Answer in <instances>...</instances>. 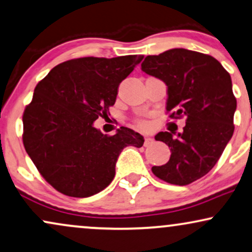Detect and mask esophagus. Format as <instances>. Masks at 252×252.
I'll return each mask as SVG.
<instances>
[{
  "label": "esophagus",
  "mask_w": 252,
  "mask_h": 252,
  "mask_svg": "<svg viewBox=\"0 0 252 252\" xmlns=\"http://www.w3.org/2000/svg\"><path fill=\"white\" fill-rule=\"evenodd\" d=\"M152 142H154V139H152L151 137H145V138H144V146H149L150 144H152Z\"/></svg>",
  "instance_id": "34e87169"
}]
</instances>
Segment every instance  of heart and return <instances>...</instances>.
Listing matches in <instances>:
<instances>
[{"instance_id": "1", "label": "heart", "mask_w": 252, "mask_h": 252, "mask_svg": "<svg viewBox=\"0 0 252 252\" xmlns=\"http://www.w3.org/2000/svg\"><path fill=\"white\" fill-rule=\"evenodd\" d=\"M137 126H138L139 128H145L146 122H144V121H139V122H137Z\"/></svg>"}]
</instances>
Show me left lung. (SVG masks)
Returning <instances> with one entry per match:
<instances>
[{"mask_svg":"<svg viewBox=\"0 0 252 252\" xmlns=\"http://www.w3.org/2000/svg\"><path fill=\"white\" fill-rule=\"evenodd\" d=\"M142 71L166 84L170 119H186L183 132L156 135V141L171 148V157L152 172L168 184L189 185L215 166L234 133L236 97L230 74L212 56L186 49L148 56Z\"/></svg>","mask_w":252,"mask_h":252,"instance_id":"obj_1","label":"left lung"}]
</instances>
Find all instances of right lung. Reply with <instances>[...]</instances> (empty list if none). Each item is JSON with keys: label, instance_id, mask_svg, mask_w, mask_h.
Wrapping results in <instances>:
<instances>
[{"label": "right lung", "instance_id": "obj_1", "mask_svg": "<svg viewBox=\"0 0 252 252\" xmlns=\"http://www.w3.org/2000/svg\"><path fill=\"white\" fill-rule=\"evenodd\" d=\"M143 56L85 57L59 63L38 82L23 114V144L47 183L73 197H88L115 177L126 146L141 148L144 138L121 126L103 135L94 121L114 106L121 82Z\"/></svg>", "mask_w": 252, "mask_h": 252}]
</instances>
